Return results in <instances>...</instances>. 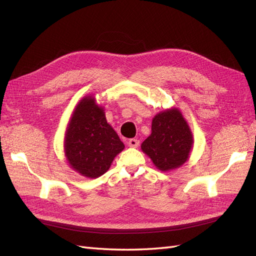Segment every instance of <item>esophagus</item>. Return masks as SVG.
<instances>
[{
	"instance_id": "esophagus-1",
	"label": "esophagus",
	"mask_w": 256,
	"mask_h": 256,
	"mask_svg": "<svg viewBox=\"0 0 256 256\" xmlns=\"http://www.w3.org/2000/svg\"><path fill=\"white\" fill-rule=\"evenodd\" d=\"M128 145L130 147H138V145H140V141H138V138H130V140L128 141Z\"/></svg>"
}]
</instances>
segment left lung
Instances as JSON below:
<instances>
[{"label":"left lung","instance_id":"obj_1","mask_svg":"<svg viewBox=\"0 0 256 256\" xmlns=\"http://www.w3.org/2000/svg\"><path fill=\"white\" fill-rule=\"evenodd\" d=\"M193 145L189 125L180 111L172 108L152 118V134L142 143L143 152L161 171H170L188 160Z\"/></svg>","mask_w":256,"mask_h":256}]
</instances>
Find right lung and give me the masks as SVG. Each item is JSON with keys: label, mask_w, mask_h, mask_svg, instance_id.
I'll return each instance as SVG.
<instances>
[{"label": "right lung", "mask_w": 256, "mask_h": 256, "mask_svg": "<svg viewBox=\"0 0 256 256\" xmlns=\"http://www.w3.org/2000/svg\"><path fill=\"white\" fill-rule=\"evenodd\" d=\"M124 148L125 145L106 120L104 108L92 96L82 98L65 134V156L70 168L82 176L97 178L110 168Z\"/></svg>", "instance_id": "obj_1"}]
</instances>
